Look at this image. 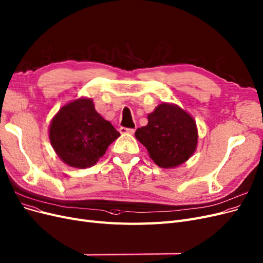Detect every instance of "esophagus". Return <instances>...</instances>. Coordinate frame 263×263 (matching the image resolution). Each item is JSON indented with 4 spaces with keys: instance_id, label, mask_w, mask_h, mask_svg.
<instances>
[{
    "instance_id": "esophagus-1",
    "label": "esophagus",
    "mask_w": 263,
    "mask_h": 263,
    "mask_svg": "<svg viewBox=\"0 0 263 263\" xmlns=\"http://www.w3.org/2000/svg\"><path fill=\"white\" fill-rule=\"evenodd\" d=\"M135 130H136L135 128H125V127L120 128L121 134H130V135H133L135 133Z\"/></svg>"
}]
</instances>
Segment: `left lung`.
<instances>
[{
	"label": "left lung",
	"instance_id": "8db88e82",
	"mask_svg": "<svg viewBox=\"0 0 263 263\" xmlns=\"http://www.w3.org/2000/svg\"><path fill=\"white\" fill-rule=\"evenodd\" d=\"M160 167L173 168L194 155L198 129L194 117L182 107L163 102L148 114V125L135 133Z\"/></svg>",
	"mask_w": 263,
	"mask_h": 263
}]
</instances>
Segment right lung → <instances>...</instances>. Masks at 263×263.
<instances>
[{
  "label": "right lung",
  "mask_w": 263,
  "mask_h": 263,
  "mask_svg": "<svg viewBox=\"0 0 263 263\" xmlns=\"http://www.w3.org/2000/svg\"><path fill=\"white\" fill-rule=\"evenodd\" d=\"M121 134L99 114L91 98H79L60 108L53 117L49 137L65 164L76 168L95 165Z\"/></svg>",
  "instance_id": "1"
}]
</instances>
